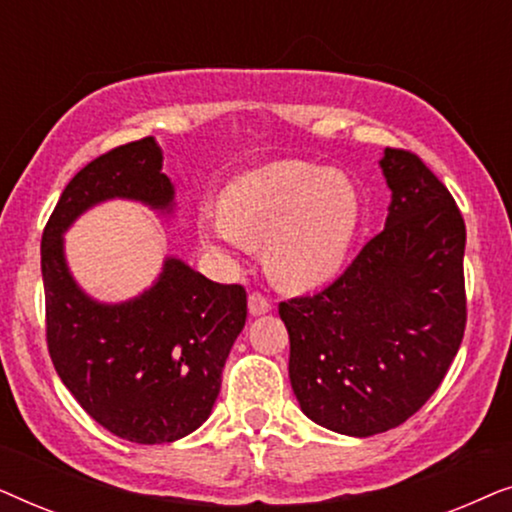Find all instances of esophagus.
<instances>
[{"label": "esophagus", "mask_w": 512, "mask_h": 512, "mask_svg": "<svg viewBox=\"0 0 512 512\" xmlns=\"http://www.w3.org/2000/svg\"><path fill=\"white\" fill-rule=\"evenodd\" d=\"M249 312L254 314V317H258V314H265V312H270V300L263 296V293H258V291H254L249 296Z\"/></svg>", "instance_id": "obj_1"}]
</instances>
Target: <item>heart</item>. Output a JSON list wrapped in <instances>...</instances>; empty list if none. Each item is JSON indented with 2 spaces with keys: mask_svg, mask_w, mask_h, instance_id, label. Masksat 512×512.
<instances>
[{
  "mask_svg": "<svg viewBox=\"0 0 512 512\" xmlns=\"http://www.w3.org/2000/svg\"><path fill=\"white\" fill-rule=\"evenodd\" d=\"M356 223L359 195L352 181L303 160L244 172L223 193V209L202 207L198 214L209 247L265 244L270 275L296 289L338 270Z\"/></svg>",
  "mask_w": 512,
  "mask_h": 512,
  "instance_id": "1",
  "label": "heart"
}]
</instances>
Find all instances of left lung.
Here are the masks:
<instances>
[{"mask_svg": "<svg viewBox=\"0 0 512 512\" xmlns=\"http://www.w3.org/2000/svg\"><path fill=\"white\" fill-rule=\"evenodd\" d=\"M391 205L349 268L314 296L279 303L300 410L368 438L415 415L440 387L466 328V226L422 158L384 149Z\"/></svg>", "mask_w": 512, "mask_h": 512, "instance_id": "left-lung-1", "label": "left lung"}]
</instances>
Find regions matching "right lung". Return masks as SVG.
Masks as SVG:
<instances>
[{"mask_svg":"<svg viewBox=\"0 0 512 512\" xmlns=\"http://www.w3.org/2000/svg\"><path fill=\"white\" fill-rule=\"evenodd\" d=\"M114 198L172 212L174 186L156 139L111 149L62 191L41 237L48 352L97 424L130 443H174L212 415L230 347L247 321V291L170 256L139 296L90 298L67 268L62 235L86 209Z\"/></svg>","mask_w":512,"mask_h":512,"instance_id":"add662e5","label":"right lung"}]
</instances>
